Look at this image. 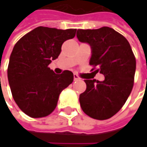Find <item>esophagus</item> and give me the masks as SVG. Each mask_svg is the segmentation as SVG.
I'll return each mask as SVG.
<instances>
[{
	"label": "esophagus",
	"mask_w": 147,
	"mask_h": 147,
	"mask_svg": "<svg viewBox=\"0 0 147 147\" xmlns=\"http://www.w3.org/2000/svg\"><path fill=\"white\" fill-rule=\"evenodd\" d=\"M74 81H77V80H79L80 79V77L76 75V74H74Z\"/></svg>",
	"instance_id": "obj_1"
}]
</instances>
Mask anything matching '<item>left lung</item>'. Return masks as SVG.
Segmentation results:
<instances>
[{"label": "left lung", "mask_w": 147, "mask_h": 147, "mask_svg": "<svg viewBox=\"0 0 147 147\" xmlns=\"http://www.w3.org/2000/svg\"><path fill=\"white\" fill-rule=\"evenodd\" d=\"M76 36L91 46L92 71L105 76L103 82L84 80L87 88L79 97L81 107L92 118H111L123 106L132 91L136 69L132 48L123 35L110 27L77 30Z\"/></svg>", "instance_id": "left-lung-1"}]
</instances>
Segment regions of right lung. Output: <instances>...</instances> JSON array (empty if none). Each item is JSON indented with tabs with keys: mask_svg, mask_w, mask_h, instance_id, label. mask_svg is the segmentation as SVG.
I'll use <instances>...</instances> for the list:
<instances>
[{
	"mask_svg": "<svg viewBox=\"0 0 147 147\" xmlns=\"http://www.w3.org/2000/svg\"><path fill=\"white\" fill-rule=\"evenodd\" d=\"M76 31L39 26L15 44L7 78L14 101L29 117L39 118L51 114L61 91L73 82L71 71L57 75L48 65L59 57L62 44L72 39Z\"/></svg>",
	"mask_w": 147,
	"mask_h": 147,
	"instance_id": "obj_1",
	"label": "right lung"
}]
</instances>
